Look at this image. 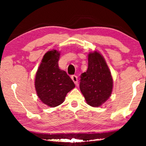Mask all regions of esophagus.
Listing matches in <instances>:
<instances>
[{"label":"esophagus","instance_id":"1","mask_svg":"<svg viewBox=\"0 0 146 146\" xmlns=\"http://www.w3.org/2000/svg\"><path fill=\"white\" fill-rule=\"evenodd\" d=\"M71 78L72 80L74 82V84L76 85L78 84V77L76 76V75H72L71 76Z\"/></svg>","mask_w":146,"mask_h":146}]
</instances>
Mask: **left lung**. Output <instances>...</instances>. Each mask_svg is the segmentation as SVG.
I'll return each instance as SVG.
<instances>
[{"label": "left lung", "mask_w": 146, "mask_h": 146, "mask_svg": "<svg viewBox=\"0 0 146 146\" xmlns=\"http://www.w3.org/2000/svg\"><path fill=\"white\" fill-rule=\"evenodd\" d=\"M113 80L104 58L94 52L88 54V68L80 76V88L88 104L98 107L110 96Z\"/></svg>", "instance_id": "left-lung-1"}]
</instances>
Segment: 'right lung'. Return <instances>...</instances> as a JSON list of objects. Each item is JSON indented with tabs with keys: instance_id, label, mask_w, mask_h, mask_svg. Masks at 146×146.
Returning a JSON list of instances; mask_svg holds the SVG:
<instances>
[{
	"instance_id": "obj_1",
	"label": "right lung",
	"mask_w": 146,
	"mask_h": 146,
	"mask_svg": "<svg viewBox=\"0 0 146 146\" xmlns=\"http://www.w3.org/2000/svg\"><path fill=\"white\" fill-rule=\"evenodd\" d=\"M60 53L56 50L44 56L35 78L38 96L44 104L56 107L64 100L67 93L75 87L65 71L58 67Z\"/></svg>"
}]
</instances>
